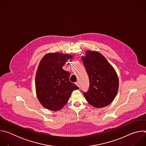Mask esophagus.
<instances>
[{"mask_svg":"<svg viewBox=\"0 0 146 146\" xmlns=\"http://www.w3.org/2000/svg\"><path fill=\"white\" fill-rule=\"evenodd\" d=\"M76 84L77 86H78V87H80V82H79V81H77V82H76Z\"/></svg>","mask_w":146,"mask_h":146,"instance_id":"1","label":"esophagus"}]
</instances>
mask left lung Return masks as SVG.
Instances as JSON below:
<instances>
[{
  "label": "left lung",
  "mask_w": 146,
  "mask_h": 146,
  "mask_svg": "<svg viewBox=\"0 0 146 146\" xmlns=\"http://www.w3.org/2000/svg\"><path fill=\"white\" fill-rule=\"evenodd\" d=\"M82 60L90 81L88 91L83 92L87 101L97 108L108 106L115 98L118 89L115 71L98 52L88 51Z\"/></svg>",
  "instance_id": "obj_1"
}]
</instances>
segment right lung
Listing matches in <instances>:
<instances>
[{
  "instance_id": "add662e5",
  "label": "right lung",
  "mask_w": 146,
  "mask_h": 146,
  "mask_svg": "<svg viewBox=\"0 0 146 146\" xmlns=\"http://www.w3.org/2000/svg\"><path fill=\"white\" fill-rule=\"evenodd\" d=\"M70 55L49 53L41 59L36 75L37 98L45 108L58 111L67 103L72 92L78 87L69 81L70 73L62 67Z\"/></svg>"
}]
</instances>
